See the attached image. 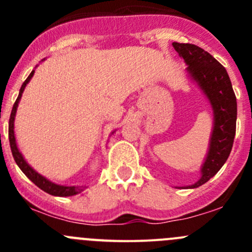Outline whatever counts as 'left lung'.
I'll return each instance as SVG.
<instances>
[{"instance_id":"left-lung-1","label":"left lung","mask_w":252,"mask_h":252,"mask_svg":"<svg viewBox=\"0 0 252 252\" xmlns=\"http://www.w3.org/2000/svg\"><path fill=\"white\" fill-rule=\"evenodd\" d=\"M173 47L184 58L188 72L207 95L215 112V126L201 169L202 177L190 187L197 188L217 173L229 157L236 129V97L225 68L207 51L196 45L179 42H173Z\"/></svg>"}]
</instances>
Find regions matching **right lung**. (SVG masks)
Returning <instances> with one entry per match:
<instances>
[{
  "instance_id": "right-lung-1",
  "label": "right lung",
  "mask_w": 252,
  "mask_h": 252,
  "mask_svg": "<svg viewBox=\"0 0 252 252\" xmlns=\"http://www.w3.org/2000/svg\"><path fill=\"white\" fill-rule=\"evenodd\" d=\"M34 72H35V70H32V72L29 74V77L27 78V80L23 83L22 88H20V91H19V95H18L16 102H14V105H13V108H12L11 117H9L8 138H9V145H11L12 155H13L14 161H16L18 167L22 169L23 173L27 175V177L29 178V179L32 180V182L34 183L35 185H36V187H39L40 189L44 190L45 192H47V194H50V195H53V196H72V195L78 194L79 188L64 187V185L55 184V183L50 182V180H47L46 178H44L42 175L36 173V172H35L34 169H32V167H30L29 164L25 162V159L23 158L22 154H20L19 150H18V147H17L16 138H14V130H13V128H14V124H13L14 123V116H16L18 102H19L20 97H22V94H23V91H24V88L27 86V84L29 83L30 79L32 78V75H34Z\"/></svg>"
}]
</instances>
